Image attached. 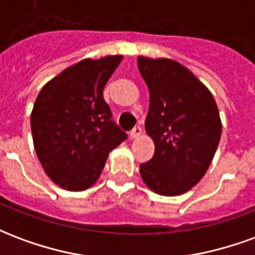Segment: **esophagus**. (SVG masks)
<instances>
[{
    "label": "esophagus",
    "mask_w": 255,
    "mask_h": 255,
    "mask_svg": "<svg viewBox=\"0 0 255 255\" xmlns=\"http://www.w3.org/2000/svg\"><path fill=\"white\" fill-rule=\"evenodd\" d=\"M140 135H142V128H140V127H135L132 131L129 132V136H131V139L139 138Z\"/></svg>",
    "instance_id": "esophagus-1"
}]
</instances>
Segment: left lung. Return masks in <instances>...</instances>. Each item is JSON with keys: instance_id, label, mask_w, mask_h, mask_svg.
<instances>
[{"instance_id": "1", "label": "left lung", "mask_w": 255, "mask_h": 255, "mask_svg": "<svg viewBox=\"0 0 255 255\" xmlns=\"http://www.w3.org/2000/svg\"><path fill=\"white\" fill-rule=\"evenodd\" d=\"M138 68L150 95L144 128L155 147L153 158L140 164V176L155 194L182 195L202 179L217 150V104L208 87L175 60L139 56Z\"/></svg>"}]
</instances>
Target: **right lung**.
Instances as JSON below:
<instances>
[{
    "label": "right lung",
    "mask_w": 255,
    "mask_h": 255,
    "mask_svg": "<svg viewBox=\"0 0 255 255\" xmlns=\"http://www.w3.org/2000/svg\"><path fill=\"white\" fill-rule=\"evenodd\" d=\"M123 56L86 58L42 87L31 113L36 155L46 175L68 191H83L100 179L109 151L126 140L112 122L104 87Z\"/></svg>",
    "instance_id": "right-lung-1"
}]
</instances>
